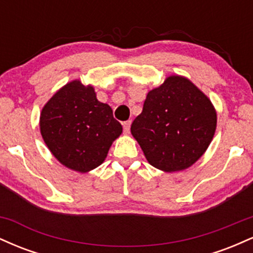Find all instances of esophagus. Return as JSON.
Segmentation results:
<instances>
[{
    "instance_id": "34e87169",
    "label": "esophagus",
    "mask_w": 253,
    "mask_h": 253,
    "mask_svg": "<svg viewBox=\"0 0 253 253\" xmlns=\"http://www.w3.org/2000/svg\"><path fill=\"white\" fill-rule=\"evenodd\" d=\"M130 121L128 120V121H125V123L123 124V126H124V132L125 133H129V128H130Z\"/></svg>"
}]
</instances>
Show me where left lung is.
<instances>
[{
	"instance_id": "1",
	"label": "left lung",
	"mask_w": 253,
	"mask_h": 253,
	"mask_svg": "<svg viewBox=\"0 0 253 253\" xmlns=\"http://www.w3.org/2000/svg\"><path fill=\"white\" fill-rule=\"evenodd\" d=\"M216 129V110L205 92L179 75L150 90L130 126L147 162L164 172L190 168L203 156Z\"/></svg>"
}]
</instances>
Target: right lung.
<instances>
[{"mask_svg":"<svg viewBox=\"0 0 253 253\" xmlns=\"http://www.w3.org/2000/svg\"><path fill=\"white\" fill-rule=\"evenodd\" d=\"M40 133L54 158L68 169L86 173L107 158L123 126L91 84L74 80L62 86L40 113Z\"/></svg>","mask_w":253,"mask_h":253,"instance_id":"obj_1","label":"right lung"}]
</instances>
